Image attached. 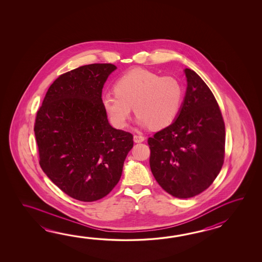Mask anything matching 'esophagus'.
<instances>
[{"label": "esophagus", "instance_id": "esophagus-1", "mask_svg": "<svg viewBox=\"0 0 262 262\" xmlns=\"http://www.w3.org/2000/svg\"><path fill=\"white\" fill-rule=\"evenodd\" d=\"M145 138L143 136H140V135H135L134 136V141L135 142H137V143H139V142H142V141H144Z\"/></svg>", "mask_w": 262, "mask_h": 262}]
</instances>
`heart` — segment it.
Segmentation results:
<instances>
[{"label": "heart", "mask_w": 262, "mask_h": 262, "mask_svg": "<svg viewBox=\"0 0 262 262\" xmlns=\"http://www.w3.org/2000/svg\"><path fill=\"white\" fill-rule=\"evenodd\" d=\"M114 95L102 98V106L112 123L119 128L127 125L132 106L141 125L151 129L167 127L181 110L184 90L177 78L160 77L143 68H135L118 78Z\"/></svg>", "instance_id": "obj_1"}]
</instances>
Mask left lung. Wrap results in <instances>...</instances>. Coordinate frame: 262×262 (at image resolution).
Masks as SVG:
<instances>
[{"mask_svg":"<svg viewBox=\"0 0 262 262\" xmlns=\"http://www.w3.org/2000/svg\"><path fill=\"white\" fill-rule=\"evenodd\" d=\"M187 89L179 116L148 139L150 167L168 194L188 199L217 177L225 157V123L212 91L193 70L184 69Z\"/></svg>","mask_w":262,"mask_h":262,"instance_id":"obj_1","label":"left lung"}]
</instances>
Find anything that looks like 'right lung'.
Masks as SVG:
<instances>
[{
  "label": "right lung",
  "mask_w": 262,
  "mask_h": 262,
  "mask_svg": "<svg viewBox=\"0 0 262 262\" xmlns=\"http://www.w3.org/2000/svg\"><path fill=\"white\" fill-rule=\"evenodd\" d=\"M117 67L93 63L64 73L48 90L36 113L40 167L67 195L92 202L118 184L133 135L113 128L102 89Z\"/></svg>",
  "instance_id": "obj_1"
}]
</instances>
